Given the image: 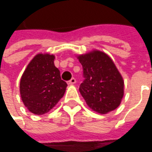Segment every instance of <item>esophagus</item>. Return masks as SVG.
<instances>
[{
  "instance_id": "esophagus-1",
  "label": "esophagus",
  "mask_w": 152,
  "mask_h": 152,
  "mask_svg": "<svg viewBox=\"0 0 152 152\" xmlns=\"http://www.w3.org/2000/svg\"><path fill=\"white\" fill-rule=\"evenodd\" d=\"M76 83V78H74V77H73V78H71L69 81H68V83H69V84H74V83Z\"/></svg>"
}]
</instances>
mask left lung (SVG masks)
<instances>
[{"label": "left lung", "mask_w": 152, "mask_h": 152, "mask_svg": "<svg viewBox=\"0 0 152 152\" xmlns=\"http://www.w3.org/2000/svg\"><path fill=\"white\" fill-rule=\"evenodd\" d=\"M78 59L83 76L79 91L86 104L102 114L117 108L123 97L124 82L111 58L93 51Z\"/></svg>", "instance_id": "8db88e82"}]
</instances>
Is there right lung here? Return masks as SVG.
<instances>
[{"label":"right lung","instance_id":"1","mask_svg":"<svg viewBox=\"0 0 152 152\" xmlns=\"http://www.w3.org/2000/svg\"><path fill=\"white\" fill-rule=\"evenodd\" d=\"M54 56L38 54L27 66L20 81L22 100L30 112L44 114L63 97L67 83L54 66Z\"/></svg>","mask_w":152,"mask_h":152}]
</instances>
